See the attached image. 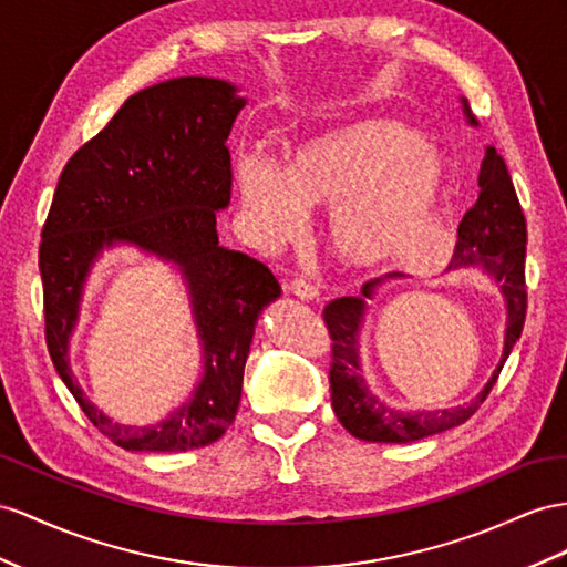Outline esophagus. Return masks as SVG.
Returning <instances> with one entry per match:
<instances>
[{"label":"esophagus","instance_id":"esophagus-1","mask_svg":"<svg viewBox=\"0 0 567 567\" xmlns=\"http://www.w3.org/2000/svg\"><path fill=\"white\" fill-rule=\"evenodd\" d=\"M287 289H289V295H295L301 301H311L318 295L316 287L311 282H307V280H301V278H295L292 282H289Z\"/></svg>","mask_w":567,"mask_h":567}]
</instances>
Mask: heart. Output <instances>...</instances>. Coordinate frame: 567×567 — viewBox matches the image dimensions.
<instances>
[{
  "instance_id": "heart-1",
  "label": "heart",
  "mask_w": 567,
  "mask_h": 567,
  "mask_svg": "<svg viewBox=\"0 0 567 567\" xmlns=\"http://www.w3.org/2000/svg\"><path fill=\"white\" fill-rule=\"evenodd\" d=\"M241 210L256 241L280 251L303 217L330 210L326 244L347 268L424 270L445 256L439 213L445 163L414 128L359 120L287 153L280 174L260 159L237 167Z\"/></svg>"
}]
</instances>
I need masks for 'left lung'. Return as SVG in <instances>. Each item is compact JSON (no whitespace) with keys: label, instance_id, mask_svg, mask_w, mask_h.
Returning <instances> with one entry per match:
<instances>
[{"label":"left lung","instance_id":"obj_1","mask_svg":"<svg viewBox=\"0 0 567 567\" xmlns=\"http://www.w3.org/2000/svg\"><path fill=\"white\" fill-rule=\"evenodd\" d=\"M462 112L472 126L467 100L462 97ZM527 223L522 215L511 172L505 159L496 153L493 145H486V155L478 169V198L474 208L464 213L457 227V246L453 264L447 268H482L486 275L498 282L501 295L505 299V338L503 354L496 371L491 373L488 383L482 393L470 402L457 404L450 410L433 412H402L390 408L379 395H373L361 371L359 357V336L364 326V316L369 309V299H373L375 287L383 280L400 278V272H390L385 278L371 280L361 287V297H340L330 301L323 311V321L328 326L332 340V364H330V398L332 410L340 424L350 431L354 439L371 443H412L426 435L460 426L478 410L486 400L498 373L511 357L513 344L522 336L527 313V289H525V254H527Z\"/></svg>","mask_w":567,"mask_h":567}]
</instances>
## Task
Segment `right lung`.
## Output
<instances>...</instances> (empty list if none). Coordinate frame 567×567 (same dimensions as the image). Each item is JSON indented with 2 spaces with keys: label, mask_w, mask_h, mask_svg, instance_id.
<instances>
[{
  "label": "right lung",
  "mask_w": 567,
  "mask_h": 567,
  "mask_svg": "<svg viewBox=\"0 0 567 567\" xmlns=\"http://www.w3.org/2000/svg\"><path fill=\"white\" fill-rule=\"evenodd\" d=\"M235 83L182 76L132 95L110 124L71 155L42 227L45 340L60 379L93 426L124 450L184 453L235 422L258 316L280 297L260 260L220 246L217 210L229 206L227 136L246 97ZM134 245L181 270L202 342L195 393L163 423H112L84 398L68 342L82 289L103 250Z\"/></svg>",
  "instance_id": "right-lung-1"
}]
</instances>
